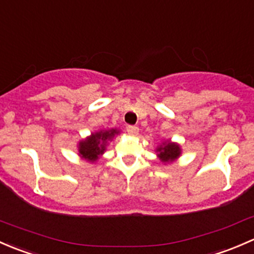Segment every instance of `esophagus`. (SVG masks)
<instances>
[{
	"instance_id": "34e87169",
	"label": "esophagus",
	"mask_w": 254,
	"mask_h": 254,
	"mask_svg": "<svg viewBox=\"0 0 254 254\" xmlns=\"http://www.w3.org/2000/svg\"><path fill=\"white\" fill-rule=\"evenodd\" d=\"M127 134L131 135V136H136V135L139 134V127H131V125H130V127H127Z\"/></svg>"
}]
</instances>
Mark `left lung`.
I'll list each match as a JSON object with an SVG mask.
<instances>
[{
	"label": "left lung",
	"mask_w": 254,
	"mask_h": 254,
	"mask_svg": "<svg viewBox=\"0 0 254 254\" xmlns=\"http://www.w3.org/2000/svg\"><path fill=\"white\" fill-rule=\"evenodd\" d=\"M156 153H157L158 160L166 165V163H172L178 160L179 156L182 155V148L179 143L166 140L156 147Z\"/></svg>",
	"instance_id": "left-lung-1"
}]
</instances>
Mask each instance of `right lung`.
<instances>
[{
  "label": "right lung",
  "instance_id": "add662e5",
  "mask_svg": "<svg viewBox=\"0 0 254 254\" xmlns=\"http://www.w3.org/2000/svg\"><path fill=\"white\" fill-rule=\"evenodd\" d=\"M119 134L120 130L118 129L99 130V131L92 132L86 139L78 141V156L82 160H86L87 162H96L106 152L109 141H112L114 136Z\"/></svg>",
  "mask_w": 254,
  "mask_h": 254
}]
</instances>
